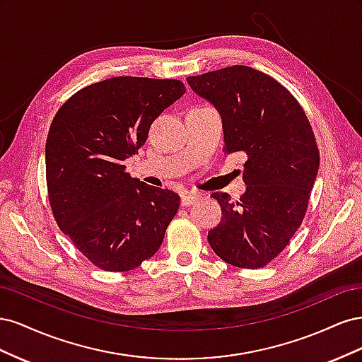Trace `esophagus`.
Wrapping results in <instances>:
<instances>
[{
	"instance_id": "1",
	"label": "esophagus",
	"mask_w": 362,
	"mask_h": 362,
	"mask_svg": "<svg viewBox=\"0 0 362 362\" xmlns=\"http://www.w3.org/2000/svg\"><path fill=\"white\" fill-rule=\"evenodd\" d=\"M199 198H201V196L196 194V193H184V194L181 196V205H182V206H190V205H193L194 202H198Z\"/></svg>"
}]
</instances>
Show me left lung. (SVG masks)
<instances>
[{
  "mask_svg": "<svg viewBox=\"0 0 362 362\" xmlns=\"http://www.w3.org/2000/svg\"><path fill=\"white\" fill-rule=\"evenodd\" d=\"M187 83L222 115L225 154L247 160L246 192L238 201L211 196L222 221L208 233L217 257L238 269L267 266L302 225L319 172V148L298 100L270 75L249 66L223 68Z\"/></svg>",
  "mask_w": 362,
  "mask_h": 362,
  "instance_id": "8db88e82",
  "label": "left lung"
}]
</instances>
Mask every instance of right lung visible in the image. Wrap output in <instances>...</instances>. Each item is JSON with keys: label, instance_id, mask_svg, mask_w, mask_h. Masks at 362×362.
<instances>
[{"label": "right lung", "instance_id": "right-lung-1", "mask_svg": "<svg viewBox=\"0 0 362 362\" xmlns=\"http://www.w3.org/2000/svg\"><path fill=\"white\" fill-rule=\"evenodd\" d=\"M185 92L180 80L115 76L83 87L54 116L45 148L54 218L93 266L139 267L160 249L180 196L131 178L124 160Z\"/></svg>", "mask_w": 362, "mask_h": 362}]
</instances>
